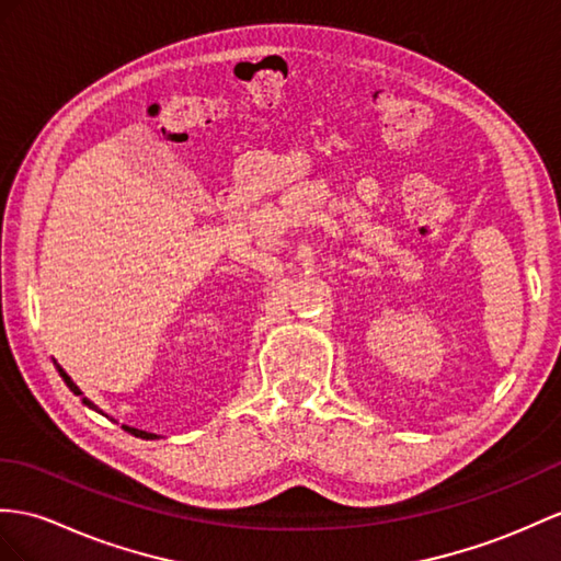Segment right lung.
<instances>
[{
    "mask_svg": "<svg viewBox=\"0 0 561 561\" xmlns=\"http://www.w3.org/2000/svg\"><path fill=\"white\" fill-rule=\"evenodd\" d=\"M57 371H59V376L64 378V383L68 386V390H71L73 394H78V398L80 400H83V404L85 407H90V409H94V412H100V407L98 404H94V402H90L88 398H83V392H80V388L73 383V378L71 376H68L66 371H64V368L57 364ZM123 431H128L130 435H135V438H145V440H157L159 438V435L157 433H147V431H140V428H133V426H123Z\"/></svg>",
    "mask_w": 561,
    "mask_h": 561,
    "instance_id": "obj_1",
    "label": "right lung"
}]
</instances>
